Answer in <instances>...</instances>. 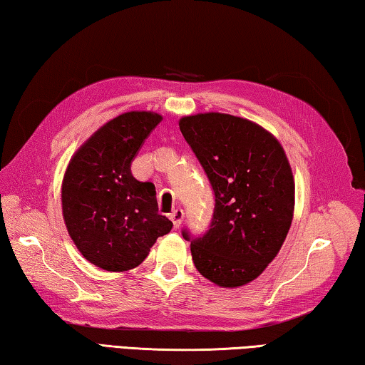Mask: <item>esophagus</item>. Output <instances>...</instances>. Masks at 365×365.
Instances as JSON below:
<instances>
[{
    "mask_svg": "<svg viewBox=\"0 0 365 365\" xmlns=\"http://www.w3.org/2000/svg\"><path fill=\"white\" fill-rule=\"evenodd\" d=\"M182 218H184V212H182L181 208H176L175 212L170 215V220L173 221V226H175V229H178L179 226H181Z\"/></svg>",
    "mask_w": 365,
    "mask_h": 365,
    "instance_id": "obj_1",
    "label": "esophagus"
}]
</instances>
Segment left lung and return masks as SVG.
<instances>
[{
  "mask_svg": "<svg viewBox=\"0 0 365 365\" xmlns=\"http://www.w3.org/2000/svg\"><path fill=\"white\" fill-rule=\"evenodd\" d=\"M179 130L215 192L203 237L182 231L197 271L225 289L252 282L277 257L292 226L295 181L284 147L263 126L229 113L189 115Z\"/></svg>",
  "mask_w": 365,
  "mask_h": 365,
  "instance_id": "1",
  "label": "left lung"
}]
</instances>
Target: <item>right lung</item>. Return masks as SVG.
I'll use <instances>...</instances> for the list:
<instances>
[{"label":"right lung","instance_id":"obj_1","mask_svg":"<svg viewBox=\"0 0 365 365\" xmlns=\"http://www.w3.org/2000/svg\"><path fill=\"white\" fill-rule=\"evenodd\" d=\"M162 115L133 110L108 120L70 158L62 181V216L89 263L130 271L173 222L158 213L155 186L131 175V162Z\"/></svg>","mask_w":365,"mask_h":365}]
</instances>
